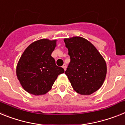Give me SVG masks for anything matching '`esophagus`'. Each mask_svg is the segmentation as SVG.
<instances>
[{
  "label": "esophagus",
  "instance_id": "1",
  "mask_svg": "<svg viewBox=\"0 0 125 125\" xmlns=\"http://www.w3.org/2000/svg\"><path fill=\"white\" fill-rule=\"evenodd\" d=\"M63 69H64V70H66V69H67V65H66L65 63L63 65Z\"/></svg>",
  "mask_w": 125,
  "mask_h": 125
}]
</instances>
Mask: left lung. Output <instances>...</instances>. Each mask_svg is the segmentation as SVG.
I'll return each mask as SVG.
<instances>
[{"instance_id":"1","label":"left lung","mask_w":125,"mask_h":125,"mask_svg":"<svg viewBox=\"0 0 125 125\" xmlns=\"http://www.w3.org/2000/svg\"><path fill=\"white\" fill-rule=\"evenodd\" d=\"M70 57L65 73L73 89L82 95L97 91L106 78L104 59L88 40L79 36L64 39Z\"/></svg>"}]
</instances>
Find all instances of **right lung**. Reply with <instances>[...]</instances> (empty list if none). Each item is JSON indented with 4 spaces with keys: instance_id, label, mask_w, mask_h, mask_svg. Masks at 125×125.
I'll return each mask as SVG.
<instances>
[{
    "instance_id": "right-lung-1",
    "label": "right lung",
    "mask_w": 125,
    "mask_h": 125,
    "mask_svg": "<svg viewBox=\"0 0 125 125\" xmlns=\"http://www.w3.org/2000/svg\"><path fill=\"white\" fill-rule=\"evenodd\" d=\"M56 40L42 39L27 47L17 63L16 75L24 89L33 95H43L52 89L64 69L56 66L52 56Z\"/></svg>"
}]
</instances>
